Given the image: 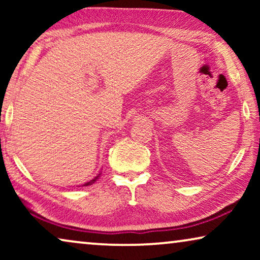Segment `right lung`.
Instances as JSON below:
<instances>
[{
  "mask_svg": "<svg viewBox=\"0 0 260 260\" xmlns=\"http://www.w3.org/2000/svg\"><path fill=\"white\" fill-rule=\"evenodd\" d=\"M99 176H101V173H99V174H98V175L94 177V179H92V180H90V181H88V182H86V183H84V184H83V186H91V184H92V183H94V182H95V181H97V180H98V177H99Z\"/></svg>",
  "mask_w": 260,
  "mask_h": 260,
  "instance_id": "right-lung-1",
  "label": "right lung"
}]
</instances>
